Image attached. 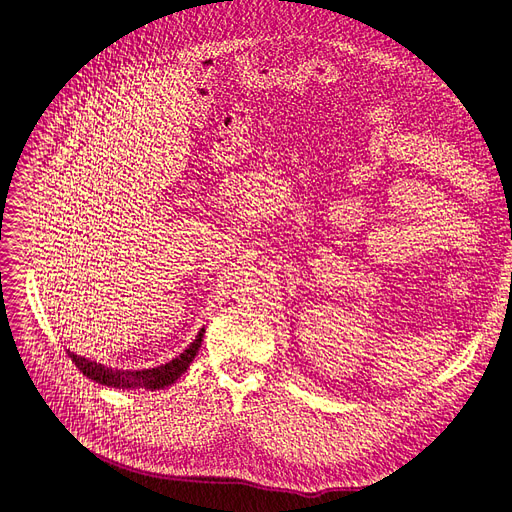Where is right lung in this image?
Masks as SVG:
<instances>
[{
    "label": "right lung",
    "instance_id": "1",
    "mask_svg": "<svg viewBox=\"0 0 512 512\" xmlns=\"http://www.w3.org/2000/svg\"><path fill=\"white\" fill-rule=\"evenodd\" d=\"M202 338H204V329L195 336V340L187 346L183 353L170 361V364L157 366L151 370H112V368L97 364V361L80 357L72 351H68V355L72 357L76 368L95 383L108 385V387H119V389H151L153 391V389L170 387L174 381H178V378L187 372L197 351H200Z\"/></svg>",
    "mask_w": 512,
    "mask_h": 512
}]
</instances>
